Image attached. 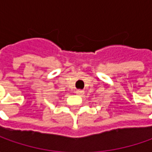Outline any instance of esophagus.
I'll return each mask as SVG.
<instances>
[{
	"mask_svg": "<svg viewBox=\"0 0 152 152\" xmlns=\"http://www.w3.org/2000/svg\"><path fill=\"white\" fill-rule=\"evenodd\" d=\"M75 93L77 94H79V95H82V94H84V91L83 89H77L75 91Z\"/></svg>",
	"mask_w": 152,
	"mask_h": 152,
	"instance_id": "34e87169",
	"label": "esophagus"
}]
</instances>
